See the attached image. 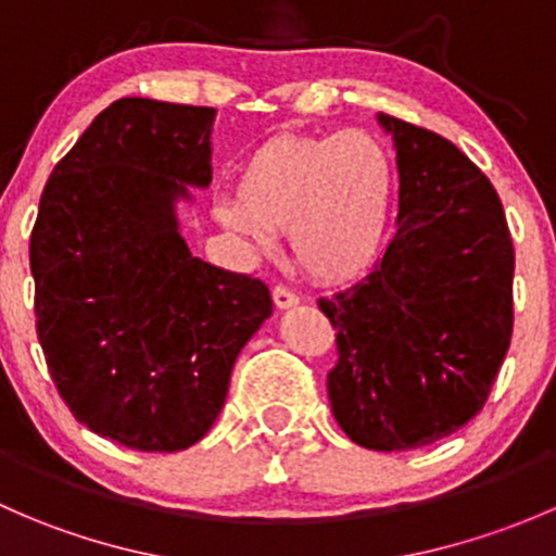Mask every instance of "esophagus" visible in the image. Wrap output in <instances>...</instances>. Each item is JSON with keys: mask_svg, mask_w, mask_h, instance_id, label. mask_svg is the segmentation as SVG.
I'll return each instance as SVG.
<instances>
[{"mask_svg": "<svg viewBox=\"0 0 556 556\" xmlns=\"http://www.w3.org/2000/svg\"><path fill=\"white\" fill-rule=\"evenodd\" d=\"M271 299H274V306H277V309H293V306L301 304L299 295L290 293L288 288H274Z\"/></svg>", "mask_w": 556, "mask_h": 556, "instance_id": "esophagus-1", "label": "esophagus"}]
</instances>
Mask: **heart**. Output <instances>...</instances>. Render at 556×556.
I'll return each mask as SVG.
<instances>
[{
    "mask_svg": "<svg viewBox=\"0 0 556 556\" xmlns=\"http://www.w3.org/2000/svg\"><path fill=\"white\" fill-rule=\"evenodd\" d=\"M395 195V155L379 134H282L247 155L237 201H217L215 217L255 250L271 247L268 231H288L314 282L346 285L377 263Z\"/></svg>",
    "mask_w": 556,
    "mask_h": 556,
    "instance_id": "heart-1",
    "label": "heart"
}]
</instances>
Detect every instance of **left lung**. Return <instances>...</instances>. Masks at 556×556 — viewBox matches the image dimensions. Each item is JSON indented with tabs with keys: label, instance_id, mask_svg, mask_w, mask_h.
Returning <instances> with one entry per match:
<instances>
[{
	"label": "left lung",
	"instance_id": "8db88e82",
	"mask_svg": "<svg viewBox=\"0 0 556 556\" xmlns=\"http://www.w3.org/2000/svg\"><path fill=\"white\" fill-rule=\"evenodd\" d=\"M397 164V233L363 282L319 299L339 330L336 422L377 452L428 446L481 412L514 328L503 204L450 139L377 112Z\"/></svg>",
	"mask_w": 556,
	"mask_h": 556
}]
</instances>
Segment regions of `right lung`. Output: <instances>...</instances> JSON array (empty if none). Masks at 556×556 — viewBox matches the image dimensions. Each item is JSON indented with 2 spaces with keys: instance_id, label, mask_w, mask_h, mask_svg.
Segmentation results:
<instances>
[{
  "instance_id": "add662e5",
  "label": "right lung",
  "mask_w": 556,
  "mask_h": 556,
  "mask_svg": "<svg viewBox=\"0 0 556 556\" xmlns=\"http://www.w3.org/2000/svg\"><path fill=\"white\" fill-rule=\"evenodd\" d=\"M215 115L117 99L39 199L29 261L48 371L77 422L128 450L204 439L271 317L266 285L195 257L179 228V201L212 182Z\"/></svg>"
}]
</instances>
